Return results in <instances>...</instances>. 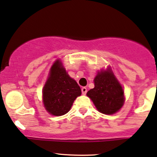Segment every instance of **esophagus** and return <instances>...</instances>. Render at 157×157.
Wrapping results in <instances>:
<instances>
[{"mask_svg":"<svg viewBox=\"0 0 157 157\" xmlns=\"http://www.w3.org/2000/svg\"><path fill=\"white\" fill-rule=\"evenodd\" d=\"M82 94H86V92H87V89H86V87H82Z\"/></svg>","mask_w":157,"mask_h":157,"instance_id":"1","label":"esophagus"}]
</instances>
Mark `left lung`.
Returning a JSON list of instances; mask_svg holds the SVG:
<instances>
[{"label":"left lung","instance_id":"8db88e82","mask_svg":"<svg viewBox=\"0 0 157 157\" xmlns=\"http://www.w3.org/2000/svg\"><path fill=\"white\" fill-rule=\"evenodd\" d=\"M94 87L88 91L87 96L94 102L97 109L104 114H113L122 107V87L110 71H104L96 75Z\"/></svg>","mask_w":157,"mask_h":157}]
</instances>
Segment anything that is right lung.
Instances as JSON below:
<instances>
[{"label":"right lung","instance_id":"1","mask_svg":"<svg viewBox=\"0 0 157 157\" xmlns=\"http://www.w3.org/2000/svg\"><path fill=\"white\" fill-rule=\"evenodd\" d=\"M82 94L80 86L67 75L59 60L50 70V74L43 89L46 110L54 116H63L70 111L73 102Z\"/></svg>","mask_w":157,"mask_h":157}]
</instances>
